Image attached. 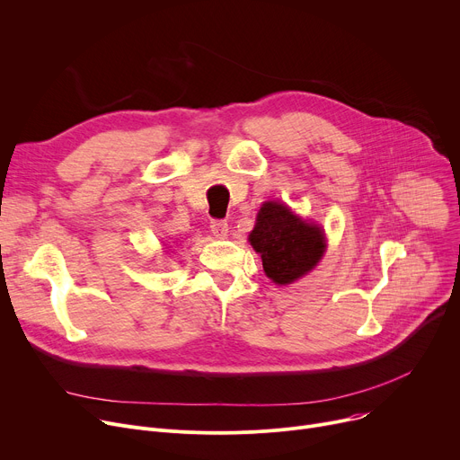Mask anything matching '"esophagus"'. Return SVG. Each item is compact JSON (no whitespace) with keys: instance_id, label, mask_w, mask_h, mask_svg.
I'll return each mask as SVG.
<instances>
[{"instance_id":"34e87169","label":"esophagus","mask_w":460,"mask_h":460,"mask_svg":"<svg viewBox=\"0 0 460 460\" xmlns=\"http://www.w3.org/2000/svg\"><path fill=\"white\" fill-rule=\"evenodd\" d=\"M210 231H212L214 236L226 238L227 233H229V226H227L226 220H212V222H210Z\"/></svg>"}]
</instances>
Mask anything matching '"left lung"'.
Listing matches in <instances>:
<instances>
[{
    "label": "left lung",
    "mask_w": 460,
    "mask_h": 460,
    "mask_svg": "<svg viewBox=\"0 0 460 460\" xmlns=\"http://www.w3.org/2000/svg\"><path fill=\"white\" fill-rule=\"evenodd\" d=\"M250 242L261 253L266 275L278 285H288L303 278L325 252L322 229L303 222L287 205L278 201H268L261 207Z\"/></svg>",
    "instance_id": "obj_1"
}]
</instances>
